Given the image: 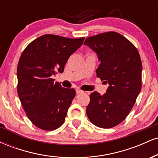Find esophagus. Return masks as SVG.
Returning <instances> with one entry per match:
<instances>
[{"label":"esophagus","instance_id":"esophagus-1","mask_svg":"<svg viewBox=\"0 0 158 158\" xmlns=\"http://www.w3.org/2000/svg\"><path fill=\"white\" fill-rule=\"evenodd\" d=\"M76 92H77V94H82V93H84V91H83V90H80V89H77V90H76Z\"/></svg>","mask_w":158,"mask_h":158}]
</instances>
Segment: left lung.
<instances>
[{"label":"left lung","mask_w":158,"mask_h":158,"mask_svg":"<svg viewBox=\"0 0 158 158\" xmlns=\"http://www.w3.org/2000/svg\"><path fill=\"white\" fill-rule=\"evenodd\" d=\"M84 44L97 54L100 61L97 77L109 85L103 95L90 94L87 115L99 128H113L126 118L140 92V56L131 41L116 32L90 36Z\"/></svg>","instance_id":"8db88e82"}]
</instances>
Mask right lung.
<instances>
[{"label":"right lung","instance_id":"add662e5","mask_svg":"<svg viewBox=\"0 0 158 158\" xmlns=\"http://www.w3.org/2000/svg\"><path fill=\"white\" fill-rule=\"evenodd\" d=\"M84 39L47 34L32 41L21 54L18 94L27 117L38 128L52 131L64 123L76 90L61 88L52 76L63 73L69 57Z\"/></svg>","mask_w":158,"mask_h":158}]
</instances>
